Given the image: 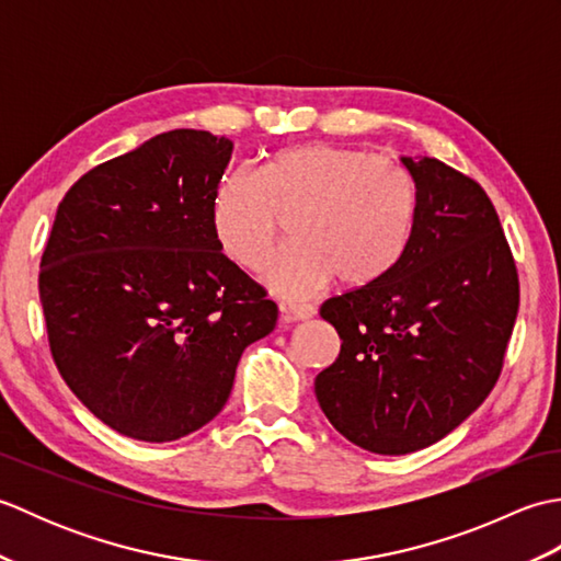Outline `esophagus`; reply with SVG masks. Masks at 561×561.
<instances>
[{"label":"esophagus","instance_id":"34e87169","mask_svg":"<svg viewBox=\"0 0 561 561\" xmlns=\"http://www.w3.org/2000/svg\"><path fill=\"white\" fill-rule=\"evenodd\" d=\"M282 316L287 320H308L316 316V308L306 304H289V306H282Z\"/></svg>","mask_w":561,"mask_h":561}]
</instances>
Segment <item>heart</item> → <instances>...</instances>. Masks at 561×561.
Wrapping results in <instances>:
<instances>
[{"label": "heart", "instance_id": "1", "mask_svg": "<svg viewBox=\"0 0 561 561\" xmlns=\"http://www.w3.org/2000/svg\"><path fill=\"white\" fill-rule=\"evenodd\" d=\"M416 185L402 163L364 149H287L260 173L226 171L209 202L214 241L245 270H260L289 219L294 241L265 274L282 299H311L340 277L368 287L398 265L410 243Z\"/></svg>", "mask_w": 561, "mask_h": 561}]
</instances>
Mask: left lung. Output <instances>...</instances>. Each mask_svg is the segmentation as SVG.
<instances>
[{
	"instance_id": "8db88e82",
	"label": "left lung",
	"mask_w": 561,
	"mask_h": 561,
	"mask_svg": "<svg viewBox=\"0 0 561 561\" xmlns=\"http://www.w3.org/2000/svg\"><path fill=\"white\" fill-rule=\"evenodd\" d=\"M416 185L410 243L383 279L332 296L340 356L316 378L330 424L378 456L436 444L490 396L518 313V272L482 185L400 159Z\"/></svg>"
}]
</instances>
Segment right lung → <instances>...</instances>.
<instances>
[{
  "label": "right lung",
  "mask_w": 561,
  "mask_h": 561,
  "mask_svg": "<svg viewBox=\"0 0 561 561\" xmlns=\"http://www.w3.org/2000/svg\"><path fill=\"white\" fill-rule=\"evenodd\" d=\"M233 145L171 129L67 190L41 260L47 342L69 390L117 434L163 444L231 396L277 304L221 253L209 202Z\"/></svg>",
  "instance_id": "1"
}]
</instances>
